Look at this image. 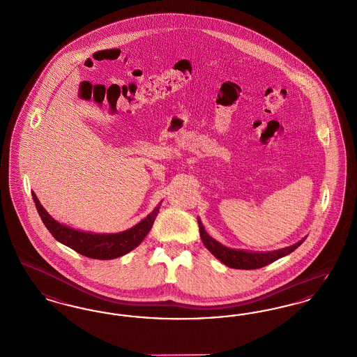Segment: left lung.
<instances>
[{
	"instance_id": "left-lung-1",
	"label": "left lung",
	"mask_w": 357,
	"mask_h": 357,
	"mask_svg": "<svg viewBox=\"0 0 357 357\" xmlns=\"http://www.w3.org/2000/svg\"><path fill=\"white\" fill-rule=\"evenodd\" d=\"M199 221V228H200V236H202V243L206 247V249L218 257L221 263L225 264L229 268L234 269H257L263 268L268 264L273 263L279 260L280 257H284L294 252L296 248H298L305 238L300 240L296 243L295 245L287 247V248L273 250V252H245V250H236V249L227 248L221 245L215 238H212L208 233L205 232L202 222L200 218Z\"/></svg>"
}]
</instances>
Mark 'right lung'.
I'll return each mask as SVG.
<instances>
[{
  "label": "right lung",
  "mask_w": 357,
  "mask_h": 357,
  "mask_svg": "<svg viewBox=\"0 0 357 357\" xmlns=\"http://www.w3.org/2000/svg\"><path fill=\"white\" fill-rule=\"evenodd\" d=\"M31 196L40 218L45 224L47 231L52 233V236L57 241L81 253L82 256L97 259V260H112V259L120 257L139 245V243L151 231L160 209V205H157V208H155V211L149 216H146L142 221H139L137 225H135L133 228L125 232L114 233V234H96V233L79 232L62 225L59 221L49 216V213L40 204L34 193H31Z\"/></svg>",
  "instance_id": "right-lung-1"
}]
</instances>
